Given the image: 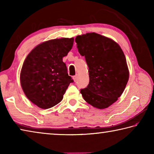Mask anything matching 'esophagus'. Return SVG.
<instances>
[{"mask_svg": "<svg viewBox=\"0 0 154 154\" xmlns=\"http://www.w3.org/2000/svg\"><path fill=\"white\" fill-rule=\"evenodd\" d=\"M72 79H73V80H74V82H75L77 81V75H75V76H73L72 77Z\"/></svg>", "mask_w": 154, "mask_h": 154, "instance_id": "esophagus-1", "label": "esophagus"}]
</instances>
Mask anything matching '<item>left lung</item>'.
<instances>
[{"instance_id": "left-lung-1", "label": "left lung", "mask_w": 154, "mask_h": 154, "mask_svg": "<svg viewBox=\"0 0 154 154\" xmlns=\"http://www.w3.org/2000/svg\"><path fill=\"white\" fill-rule=\"evenodd\" d=\"M75 42L89 68V84L80 92L94 107L107 108L120 97L129 79L124 52L116 41L95 32L77 36Z\"/></svg>"}]
</instances>
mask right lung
<instances>
[{"mask_svg": "<svg viewBox=\"0 0 154 154\" xmlns=\"http://www.w3.org/2000/svg\"><path fill=\"white\" fill-rule=\"evenodd\" d=\"M73 41V38L45 41L36 46L25 59L20 72L21 86L26 97L39 108L46 109L58 104L73 82L62 61Z\"/></svg>", "mask_w": 154, "mask_h": 154, "instance_id": "1", "label": "right lung"}]
</instances>
